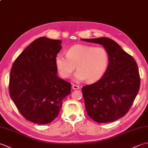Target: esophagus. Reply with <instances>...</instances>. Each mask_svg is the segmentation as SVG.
<instances>
[{
    "instance_id": "obj_1",
    "label": "esophagus",
    "mask_w": 148,
    "mask_h": 148,
    "mask_svg": "<svg viewBox=\"0 0 148 148\" xmlns=\"http://www.w3.org/2000/svg\"><path fill=\"white\" fill-rule=\"evenodd\" d=\"M72 88L73 90H78V89H79V86L77 85H76V84H72Z\"/></svg>"
}]
</instances>
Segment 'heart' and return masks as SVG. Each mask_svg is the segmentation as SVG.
I'll return each instance as SVG.
<instances>
[{
  "label": "heart",
  "mask_w": 148,
  "mask_h": 148,
  "mask_svg": "<svg viewBox=\"0 0 148 148\" xmlns=\"http://www.w3.org/2000/svg\"><path fill=\"white\" fill-rule=\"evenodd\" d=\"M109 55L103 47L89 45H75L71 47L66 56L59 53L55 57V64L60 76L67 79L77 68L75 79H86L88 83L99 80L108 69Z\"/></svg>",
  "instance_id": "heart-1"
}]
</instances>
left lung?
Segmentation results:
<instances>
[{
    "instance_id": "left-lung-1",
    "label": "left lung",
    "mask_w": 148,
    "mask_h": 148,
    "mask_svg": "<svg viewBox=\"0 0 148 148\" xmlns=\"http://www.w3.org/2000/svg\"><path fill=\"white\" fill-rule=\"evenodd\" d=\"M102 45L109 63L101 79L82 88L86 112L97 123L114 121L129 111L140 88V75L134 58L108 37L81 39Z\"/></svg>"
}]
</instances>
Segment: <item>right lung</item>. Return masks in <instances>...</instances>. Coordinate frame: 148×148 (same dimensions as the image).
I'll return each mask as SVG.
<instances>
[{"instance_id":"right-lung-1","label":"right lung","mask_w":148,"mask_h":148,"mask_svg":"<svg viewBox=\"0 0 148 148\" xmlns=\"http://www.w3.org/2000/svg\"><path fill=\"white\" fill-rule=\"evenodd\" d=\"M61 43L39 37L18 56L11 69L9 95L21 114L36 124L54 120L71 92V84L56 75L55 57Z\"/></svg>"}]
</instances>
